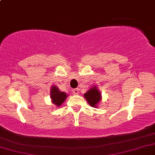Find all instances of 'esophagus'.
Here are the masks:
<instances>
[{"instance_id": "esophagus-1", "label": "esophagus", "mask_w": 155, "mask_h": 155, "mask_svg": "<svg viewBox=\"0 0 155 155\" xmlns=\"http://www.w3.org/2000/svg\"><path fill=\"white\" fill-rule=\"evenodd\" d=\"M72 92H74V94H79V89H78V88H76V89H72Z\"/></svg>"}]
</instances>
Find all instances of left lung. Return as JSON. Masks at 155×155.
<instances>
[{
	"mask_svg": "<svg viewBox=\"0 0 155 155\" xmlns=\"http://www.w3.org/2000/svg\"><path fill=\"white\" fill-rule=\"evenodd\" d=\"M84 95L90 106L94 107H97V105L102 99L101 93L97 88L96 86H93V87L89 89V90L87 91Z\"/></svg>",
	"mask_w": 155,
	"mask_h": 155,
	"instance_id": "obj_1",
	"label": "left lung"
}]
</instances>
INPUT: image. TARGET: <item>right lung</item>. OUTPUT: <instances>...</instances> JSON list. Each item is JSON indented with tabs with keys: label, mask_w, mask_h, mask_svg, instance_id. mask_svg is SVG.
Listing matches in <instances>:
<instances>
[{
	"label": "right lung",
	"mask_w": 155,
	"mask_h": 155,
	"mask_svg": "<svg viewBox=\"0 0 155 155\" xmlns=\"http://www.w3.org/2000/svg\"><path fill=\"white\" fill-rule=\"evenodd\" d=\"M66 92H61L56 86H53L50 89V98L52 100V102L58 107L61 105L64 102L67 97Z\"/></svg>",
	"instance_id": "add662e5"
}]
</instances>
